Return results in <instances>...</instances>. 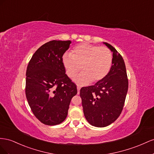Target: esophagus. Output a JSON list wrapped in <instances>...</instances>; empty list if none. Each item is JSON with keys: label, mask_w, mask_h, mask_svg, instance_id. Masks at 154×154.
I'll return each mask as SVG.
<instances>
[{"label": "esophagus", "mask_w": 154, "mask_h": 154, "mask_svg": "<svg viewBox=\"0 0 154 154\" xmlns=\"http://www.w3.org/2000/svg\"><path fill=\"white\" fill-rule=\"evenodd\" d=\"M77 94H79V92H80V89H81V87L79 86H77Z\"/></svg>", "instance_id": "34e87169"}]
</instances>
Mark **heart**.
Returning a JSON list of instances; mask_svg holds the SVG:
<instances>
[{
    "instance_id": "b5f03b06",
    "label": "heart",
    "mask_w": 154,
    "mask_h": 154,
    "mask_svg": "<svg viewBox=\"0 0 154 154\" xmlns=\"http://www.w3.org/2000/svg\"><path fill=\"white\" fill-rule=\"evenodd\" d=\"M62 61L69 77L75 76L81 67L82 73L73 80L79 85H86L90 81H100L107 75L112 64L113 55L106 46L82 43L73 48L71 55L64 54Z\"/></svg>"
}]
</instances>
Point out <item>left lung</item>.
I'll list each match as a JSON object with an SVG mask.
<instances>
[{
  "label": "left lung",
  "mask_w": 154,
  "mask_h": 154,
  "mask_svg": "<svg viewBox=\"0 0 154 154\" xmlns=\"http://www.w3.org/2000/svg\"><path fill=\"white\" fill-rule=\"evenodd\" d=\"M113 52L110 70L103 80L80 90L86 119L95 127H105L119 117L128 88L125 61L115 48L103 42Z\"/></svg>",
  "instance_id": "8db88e82"
}]
</instances>
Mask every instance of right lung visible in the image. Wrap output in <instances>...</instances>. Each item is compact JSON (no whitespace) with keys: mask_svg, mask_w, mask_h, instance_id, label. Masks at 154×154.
<instances>
[{"mask_svg":"<svg viewBox=\"0 0 154 154\" xmlns=\"http://www.w3.org/2000/svg\"><path fill=\"white\" fill-rule=\"evenodd\" d=\"M71 42L54 40L45 43L35 52L26 69V99L34 116L46 125L65 120L71 99L77 93L62 61Z\"/></svg>","mask_w":154,"mask_h":154,"instance_id":"right-lung-1","label":"right lung"}]
</instances>
